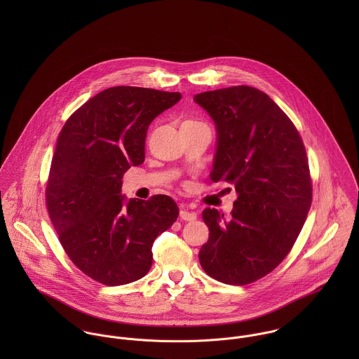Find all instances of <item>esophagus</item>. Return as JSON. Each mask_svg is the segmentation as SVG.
Wrapping results in <instances>:
<instances>
[{
  "mask_svg": "<svg viewBox=\"0 0 359 359\" xmlns=\"http://www.w3.org/2000/svg\"><path fill=\"white\" fill-rule=\"evenodd\" d=\"M180 217H181V219H184V221H194V219H196V212L189 211V210H187V208H182V210L180 211Z\"/></svg>",
  "mask_w": 359,
  "mask_h": 359,
  "instance_id": "1",
  "label": "esophagus"
}]
</instances>
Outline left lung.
<instances>
[{
	"mask_svg": "<svg viewBox=\"0 0 359 359\" xmlns=\"http://www.w3.org/2000/svg\"><path fill=\"white\" fill-rule=\"evenodd\" d=\"M210 114L217 147L210 180L235 185L229 217L207 207L210 236L199 252L205 273L248 285L275 269L292 250L312 202L303 140L265 93L236 86L194 97Z\"/></svg>",
	"mask_w": 359,
	"mask_h": 359,
	"instance_id": "1",
	"label": "left lung"
}]
</instances>
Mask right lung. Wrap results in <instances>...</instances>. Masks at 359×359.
Masks as SVG:
<instances>
[{
  "instance_id": "1",
  "label": "right lung",
  "mask_w": 359,
  "mask_h": 359,
  "mask_svg": "<svg viewBox=\"0 0 359 359\" xmlns=\"http://www.w3.org/2000/svg\"><path fill=\"white\" fill-rule=\"evenodd\" d=\"M180 100V93L111 87L77 109L57 137L48 212L66 255L100 283L118 286L145 276L154 239L180 214L165 195H121L124 172L145 160L149 124Z\"/></svg>"
}]
</instances>
